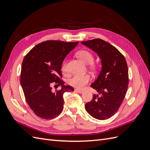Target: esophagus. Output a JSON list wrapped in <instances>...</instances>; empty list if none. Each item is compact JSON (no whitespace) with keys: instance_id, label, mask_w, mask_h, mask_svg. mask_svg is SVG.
I'll list each match as a JSON object with an SVG mask.
<instances>
[{"instance_id":"esophagus-1","label":"esophagus","mask_w":150,"mask_h":150,"mask_svg":"<svg viewBox=\"0 0 150 150\" xmlns=\"http://www.w3.org/2000/svg\"><path fill=\"white\" fill-rule=\"evenodd\" d=\"M75 91L76 92H78V93H79V94H81V93H83V91H82V90H79V89H75Z\"/></svg>"}]
</instances>
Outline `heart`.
Here are the masks:
<instances>
[{
    "instance_id": "heart-1",
    "label": "heart",
    "mask_w": 150,
    "mask_h": 150,
    "mask_svg": "<svg viewBox=\"0 0 150 150\" xmlns=\"http://www.w3.org/2000/svg\"><path fill=\"white\" fill-rule=\"evenodd\" d=\"M76 55L85 64H91L92 67L94 68L95 66L93 64L94 56L93 54L86 50H81L76 53ZM62 70L63 71H66V64L63 62L62 64ZM91 79V76L88 74H75L72 76L71 78L68 80V84L78 89H83L84 86L88 84Z\"/></svg>"
}]
</instances>
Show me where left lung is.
<instances>
[{
	"instance_id": "1",
	"label": "left lung",
	"mask_w": 150,
	"mask_h": 150,
	"mask_svg": "<svg viewBox=\"0 0 150 150\" xmlns=\"http://www.w3.org/2000/svg\"><path fill=\"white\" fill-rule=\"evenodd\" d=\"M97 53L101 59V70L91 84L99 94L85 104L92 117L105 120L118 110L125 97L128 84V69L125 57L115 47L100 39L81 42Z\"/></svg>"
}]
</instances>
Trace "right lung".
I'll return each instance as SVG.
<instances>
[{"label": "right lung", "mask_w": 150, "mask_h": 150, "mask_svg": "<svg viewBox=\"0 0 150 150\" xmlns=\"http://www.w3.org/2000/svg\"><path fill=\"white\" fill-rule=\"evenodd\" d=\"M78 44L47 40L35 46L24 57L21 84L28 105L40 118L51 120L57 116L64 107L63 94L74 91L61 80V69L65 57ZM53 83L61 85L62 89L53 92Z\"/></svg>", "instance_id": "1"}]
</instances>
